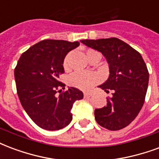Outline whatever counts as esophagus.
Instances as JSON below:
<instances>
[{
    "instance_id": "obj_1",
    "label": "esophagus",
    "mask_w": 159,
    "mask_h": 159,
    "mask_svg": "<svg viewBox=\"0 0 159 159\" xmlns=\"http://www.w3.org/2000/svg\"><path fill=\"white\" fill-rule=\"evenodd\" d=\"M92 96V93H84V97H91Z\"/></svg>"
}]
</instances>
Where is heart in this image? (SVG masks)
I'll return each mask as SVG.
<instances>
[{
    "mask_svg": "<svg viewBox=\"0 0 159 159\" xmlns=\"http://www.w3.org/2000/svg\"><path fill=\"white\" fill-rule=\"evenodd\" d=\"M90 51H93V50H89L88 52ZM64 66L67 67V59L65 60ZM98 81H99V76L94 72L75 71L72 74H70L68 77V83L70 86L85 91L89 90Z\"/></svg>",
    "mask_w": 159,
    "mask_h": 159,
    "instance_id": "obj_1",
    "label": "heart"
}]
</instances>
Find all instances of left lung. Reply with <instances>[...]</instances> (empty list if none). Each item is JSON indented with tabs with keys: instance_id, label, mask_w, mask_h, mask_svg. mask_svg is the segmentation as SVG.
<instances>
[{
	"instance_id": "1",
	"label": "left lung",
	"mask_w": 159,
	"mask_h": 159,
	"mask_svg": "<svg viewBox=\"0 0 159 159\" xmlns=\"http://www.w3.org/2000/svg\"><path fill=\"white\" fill-rule=\"evenodd\" d=\"M82 43L105 57L109 67L108 79L98 86L112 97L107 105L94 111L98 124L109 130L123 129L133 121L143 106L149 73L139 52L117 38L84 39Z\"/></svg>"
}]
</instances>
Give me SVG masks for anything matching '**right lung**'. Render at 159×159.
I'll list each match as a JSON object with an SVG mask.
<instances>
[{"instance_id": "obj_1", "label": "right lung", "mask_w": 159, "mask_h": 159, "mask_svg": "<svg viewBox=\"0 0 159 159\" xmlns=\"http://www.w3.org/2000/svg\"><path fill=\"white\" fill-rule=\"evenodd\" d=\"M79 45L77 41L45 39L30 47L18 60L14 70L17 95L26 113L42 129L66 127L72 120L74 102L83 99V92L72 87L57 95L60 88L65 89L58 80L65 72V57Z\"/></svg>"}]
</instances>
